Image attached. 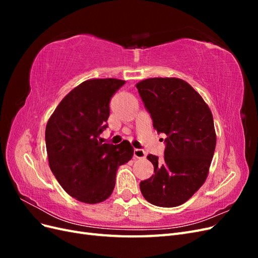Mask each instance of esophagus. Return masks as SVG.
Masks as SVG:
<instances>
[{"label": "esophagus", "mask_w": 258, "mask_h": 258, "mask_svg": "<svg viewBox=\"0 0 258 258\" xmlns=\"http://www.w3.org/2000/svg\"><path fill=\"white\" fill-rule=\"evenodd\" d=\"M134 156H135V158H139L140 159V158H145L146 154H145V152L143 150H141V148H135Z\"/></svg>", "instance_id": "1"}]
</instances>
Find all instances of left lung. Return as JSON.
<instances>
[{
	"label": "left lung",
	"mask_w": 258,
	"mask_h": 258,
	"mask_svg": "<svg viewBox=\"0 0 258 258\" xmlns=\"http://www.w3.org/2000/svg\"><path fill=\"white\" fill-rule=\"evenodd\" d=\"M153 126L165 134V157L148 155L152 177L140 183L150 204L172 208L184 204L205 183L216 135L213 116L199 93L183 80L155 77L137 84Z\"/></svg>",
	"instance_id": "obj_1"
}]
</instances>
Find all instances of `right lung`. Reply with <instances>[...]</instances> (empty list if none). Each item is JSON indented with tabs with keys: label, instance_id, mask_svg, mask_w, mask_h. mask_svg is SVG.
Masks as SVG:
<instances>
[{
	"label": "right lung",
	"instance_id": "1",
	"mask_svg": "<svg viewBox=\"0 0 258 258\" xmlns=\"http://www.w3.org/2000/svg\"><path fill=\"white\" fill-rule=\"evenodd\" d=\"M126 83L116 79L89 80L62 99L45 131L49 167L70 196L85 204H99L111 196L117 168L134 156L128 141L102 143L110 101Z\"/></svg>",
	"mask_w": 258,
	"mask_h": 258
}]
</instances>
